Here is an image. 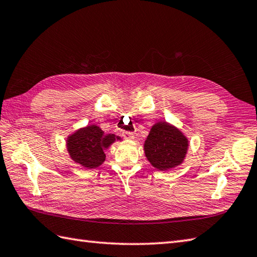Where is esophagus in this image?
Returning a JSON list of instances; mask_svg holds the SVG:
<instances>
[{
	"label": "esophagus",
	"instance_id": "obj_1",
	"mask_svg": "<svg viewBox=\"0 0 257 257\" xmlns=\"http://www.w3.org/2000/svg\"><path fill=\"white\" fill-rule=\"evenodd\" d=\"M122 137H123L124 139H127V140H133V139H134V134H133V133L124 132V133H122Z\"/></svg>",
	"mask_w": 257,
	"mask_h": 257
}]
</instances>
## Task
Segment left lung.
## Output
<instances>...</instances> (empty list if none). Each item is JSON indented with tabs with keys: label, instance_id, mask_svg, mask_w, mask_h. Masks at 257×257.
<instances>
[{
	"label": "left lung",
	"instance_id": "left-lung-1",
	"mask_svg": "<svg viewBox=\"0 0 257 257\" xmlns=\"http://www.w3.org/2000/svg\"><path fill=\"white\" fill-rule=\"evenodd\" d=\"M188 149L187 136L167 121H158L152 125L144 145L147 160L161 171L182 165Z\"/></svg>",
	"mask_w": 257,
	"mask_h": 257
}]
</instances>
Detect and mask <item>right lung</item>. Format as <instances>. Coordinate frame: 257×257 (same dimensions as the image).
<instances>
[{
  "instance_id": "1",
  "label": "right lung",
  "mask_w": 257,
  "mask_h": 257,
  "mask_svg": "<svg viewBox=\"0 0 257 257\" xmlns=\"http://www.w3.org/2000/svg\"><path fill=\"white\" fill-rule=\"evenodd\" d=\"M121 140L113 134H105L96 124H87L68 136L66 148L75 163L86 169H95L105 161V151L109 147Z\"/></svg>"
}]
</instances>
